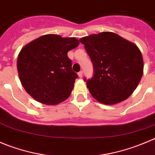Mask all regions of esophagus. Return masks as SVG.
Returning a JSON list of instances; mask_svg holds the SVG:
<instances>
[{"mask_svg":"<svg viewBox=\"0 0 155 155\" xmlns=\"http://www.w3.org/2000/svg\"><path fill=\"white\" fill-rule=\"evenodd\" d=\"M82 74H83V73H82V71H80L78 73V76H79V78H82Z\"/></svg>","mask_w":155,"mask_h":155,"instance_id":"34e87169","label":"esophagus"}]
</instances>
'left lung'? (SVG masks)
I'll return each mask as SVG.
<instances>
[{
    "mask_svg": "<svg viewBox=\"0 0 155 155\" xmlns=\"http://www.w3.org/2000/svg\"><path fill=\"white\" fill-rule=\"evenodd\" d=\"M91 58V79L84 80L91 95L104 104H115L128 98L143 74V58L133 42L110 31L79 40Z\"/></svg>",
    "mask_w": 155,
    "mask_h": 155,
    "instance_id": "left-lung-1",
    "label": "left lung"
}]
</instances>
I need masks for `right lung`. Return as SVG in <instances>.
<instances>
[{"mask_svg": "<svg viewBox=\"0 0 155 155\" xmlns=\"http://www.w3.org/2000/svg\"><path fill=\"white\" fill-rule=\"evenodd\" d=\"M76 38L42 35L22 48L17 58L19 80L26 92L44 104L55 105L71 94L78 76L67 53L79 45Z\"/></svg>", "mask_w": 155, "mask_h": 155, "instance_id": "right-lung-1", "label": "right lung"}]
</instances>
